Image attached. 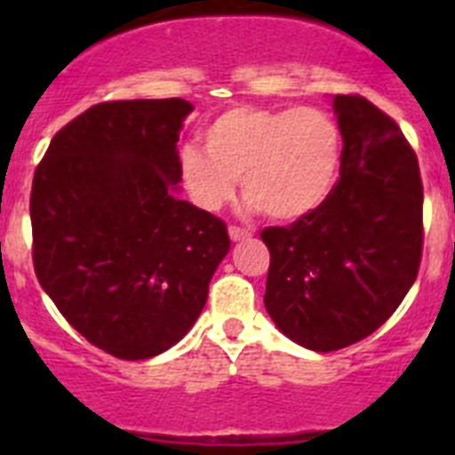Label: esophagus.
<instances>
[{
    "label": "esophagus",
    "instance_id": "34e87169",
    "mask_svg": "<svg viewBox=\"0 0 455 455\" xmlns=\"http://www.w3.org/2000/svg\"><path fill=\"white\" fill-rule=\"evenodd\" d=\"M230 239L232 241H246V239H251L252 236V232L251 230H243V228H236V225H230Z\"/></svg>",
    "mask_w": 455,
    "mask_h": 455
}]
</instances>
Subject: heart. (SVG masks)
<instances>
[{
  "mask_svg": "<svg viewBox=\"0 0 455 455\" xmlns=\"http://www.w3.org/2000/svg\"><path fill=\"white\" fill-rule=\"evenodd\" d=\"M203 139L207 153L180 150V178L191 203L209 214L230 203L239 178L243 207L264 209L273 220L303 219L335 187L341 134L321 108H232Z\"/></svg>",
  "mask_w": 455,
  "mask_h": 455,
  "instance_id": "obj_1",
  "label": "heart"
}]
</instances>
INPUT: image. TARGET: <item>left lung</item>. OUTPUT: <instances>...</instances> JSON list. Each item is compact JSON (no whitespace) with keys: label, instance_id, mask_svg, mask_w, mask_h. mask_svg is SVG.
Here are the masks:
<instances>
[{"label":"left lung","instance_id":"1","mask_svg":"<svg viewBox=\"0 0 455 455\" xmlns=\"http://www.w3.org/2000/svg\"><path fill=\"white\" fill-rule=\"evenodd\" d=\"M339 182L289 228H267L268 316L300 347L331 353L378 331L421 259L419 164L399 124L369 100L335 95Z\"/></svg>","mask_w":455,"mask_h":455}]
</instances>
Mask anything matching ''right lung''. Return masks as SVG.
<instances>
[{
  "label": "right lung",
  "instance_id": "right-lung-1",
  "mask_svg": "<svg viewBox=\"0 0 455 455\" xmlns=\"http://www.w3.org/2000/svg\"><path fill=\"white\" fill-rule=\"evenodd\" d=\"M182 98L95 104L52 139L31 187L34 267L68 323L120 360L175 347L230 251L180 198Z\"/></svg>",
  "mask_w": 455,
  "mask_h": 455
}]
</instances>
